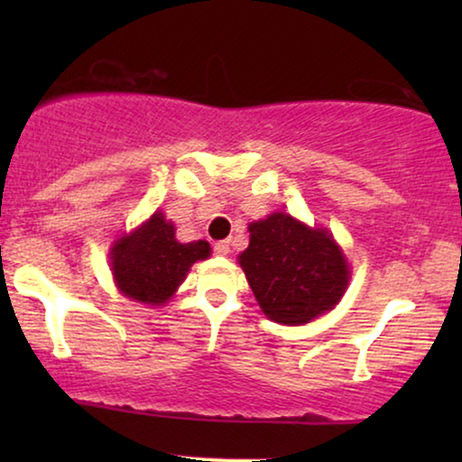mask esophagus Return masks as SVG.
<instances>
[{"label":"esophagus","instance_id":"34e87169","mask_svg":"<svg viewBox=\"0 0 462 462\" xmlns=\"http://www.w3.org/2000/svg\"><path fill=\"white\" fill-rule=\"evenodd\" d=\"M214 252H217V254H220V256H226L231 252V244H229V239H223V242H217L214 244Z\"/></svg>","mask_w":462,"mask_h":462}]
</instances>
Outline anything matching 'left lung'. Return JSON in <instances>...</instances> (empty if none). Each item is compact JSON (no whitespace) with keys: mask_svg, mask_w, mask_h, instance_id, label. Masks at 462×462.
I'll use <instances>...</instances> for the list:
<instances>
[{"mask_svg":"<svg viewBox=\"0 0 462 462\" xmlns=\"http://www.w3.org/2000/svg\"><path fill=\"white\" fill-rule=\"evenodd\" d=\"M250 245L239 254L245 280L269 319L302 326L338 305L351 271L328 229H311L286 212L250 226Z\"/></svg>","mask_w":462,"mask_h":462,"instance_id":"obj_1","label":"left lung"}]
</instances>
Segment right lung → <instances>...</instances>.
<instances>
[{"instance_id":"obj_1","label":"right lung","mask_w":462,"mask_h":462,"mask_svg":"<svg viewBox=\"0 0 462 462\" xmlns=\"http://www.w3.org/2000/svg\"><path fill=\"white\" fill-rule=\"evenodd\" d=\"M210 256V244H180L174 225L162 212L132 233H124L111 248V271L119 292L143 305L160 307L185 282L193 263Z\"/></svg>"}]
</instances>
